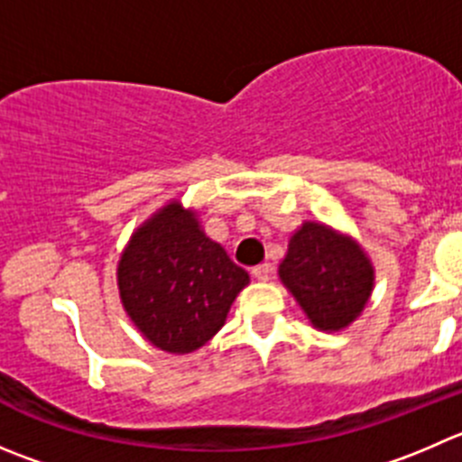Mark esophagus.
Instances as JSON below:
<instances>
[{
    "instance_id": "obj_1",
    "label": "esophagus",
    "mask_w": 462,
    "mask_h": 462,
    "mask_svg": "<svg viewBox=\"0 0 462 462\" xmlns=\"http://www.w3.org/2000/svg\"><path fill=\"white\" fill-rule=\"evenodd\" d=\"M270 272H272V265H270V263H261V265L254 267L252 274L256 276L258 281H267V279H270Z\"/></svg>"
}]
</instances>
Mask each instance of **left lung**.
Wrapping results in <instances>:
<instances>
[{
  "mask_svg": "<svg viewBox=\"0 0 462 462\" xmlns=\"http://www.w3.org/2000/svg\"><path fill=\"white\" fill-rule=\"evenodd\" d=\"M279 276L322 331H337L354 322L374 281L363 249L318 222H306L290 238Z\"/></svg>",
  "mask_w": 462,
  "mask_h": 462,
  "instance_id": "left-lung-1",
  "label": "left lung"
}]
</instances>
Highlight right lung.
<instances>
[{
  "label": "right lung",
  "mask_w": 462,
  "mask_h": 462,
  "mask_svg": "<svg viewBox=\"0 0 462 462\" xmlns=\"http://www.w3.org/2000/svg\"><path fill=\"white\" fill-rule=\"evenodd\" d=\"M247 283V272L177 201L138 228L117 267L129 318L152 345L172 354L206 345Z\"/></svg>",
  "instance_id": "right-lung-1"
}]
</instances>
